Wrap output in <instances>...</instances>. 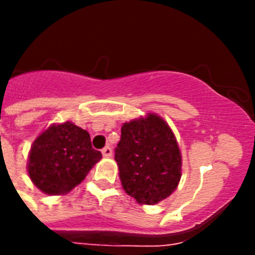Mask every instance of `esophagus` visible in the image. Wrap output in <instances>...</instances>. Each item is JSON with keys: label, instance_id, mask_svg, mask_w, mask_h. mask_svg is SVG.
I'll return each instance as SVG.
<instances>
[{"label": "esophagus", "instance_id": "esophagus-1", "mask_svg": "<svg viewBox=\"0 0 255 255\" xmlns=\"http://www.w3.org/2000/svg\"><path fill=\"white\" fill-rule=\"evenodd\" d=\"M102 155H103L104 157H111L112 156L111 147H104L103 149H102Z\"/></svg>", "mask_w": 255, "mask_h": 255}]
</instances>
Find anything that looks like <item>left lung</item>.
<instances>
[{
	"label": "left lung",
	"instance_id": "8db88e82",
	"mask_svg": "<svg viewBox=\"0 0 255 255\" xmlns=\"http://www.w3.org/2000/svg\"><path fill=\"white\" fill-rule=\"evenodd\" d=\"M115 160L123 189L139 204L163 201L181 178L177 140L165 120L156 114L123 124Z\"/></svg>",
	"mask_w": 255,
	"mask_h": 255
}]
</instances>
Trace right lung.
Instances as JSON below:
<instances>
[{"instance_id":"add662e5","label":"right lung","mask_w":255,"mask_h":255,"mask_svg":"<svg viewBox=\"0 0 255 255\" xmlns=\"http://www.w3.org/2000/svg\"><path fill=\"white\" fill-rule=\"evenodd\" d=\"M102 159L94 149L86 129L71 122L53 124L34 140L27 160V172L43 193L65 194L81 184Z\"/></svg>"}]
</instances>
